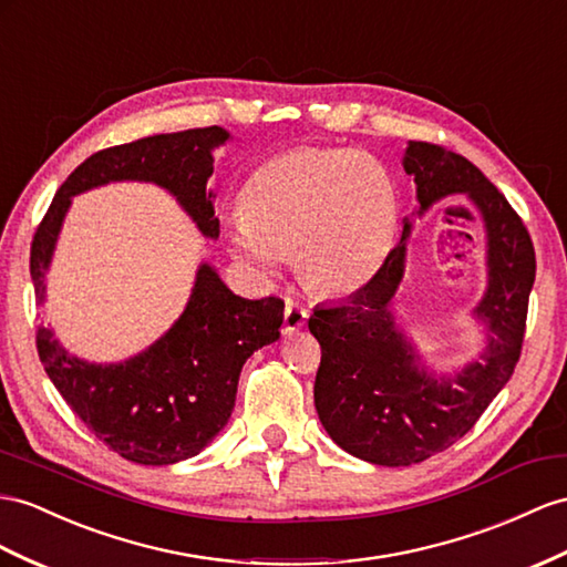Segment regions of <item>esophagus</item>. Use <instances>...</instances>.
<instances>
[{
    "instance_id": "obj_1",
    "label": "esophagus",
    "mask_w": 567,
    "mask_h": 567,
    "mask_svg": "<svg viewBox=\"0 0 567 567\" xmlns=\"http://www.w3.org/2000/svg\"><path fill=\"white\" fill-rule=\"evenodd\" d=\"M307 321H309V311L307 309L299 307V303H295V301H287L285 303V318H282L285 336H287V332H295V330L303 328V326H307Z\"/></svg>"
}]
</instances>
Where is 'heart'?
<instances>
[{
	"mask_svg": "<svg viewBox=\"0 0 567 567\" xmlns=\"http://www.w3.org/2000/svg\"><path fill=\"white\" fill-rule=\"evenodd\" d=\"M398 220V186L379 159L342 148H297L251 174L241 215L229 220L227 246L264 280L292 254L311 292L344 297L381 270Z\"/></svg>",
	"mask_w": 567,
	"mask_h": 567,
	"instance_id": "heart-1",
	"label": "heart"
}]
</instances>
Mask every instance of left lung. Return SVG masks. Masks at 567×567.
<instances>
[{
    "mask_svg": "<svg viewBox=\"0 0 567 567\" xmlns=\"http://www.w3.org/2000/svg\"><path fill=\"white\" fill-rule=\"evenodd\" d=\"M404 172L414 177L419 215L453 194H467L482 215L488 289L474 313L486 323L488 342L455 375L435 379L416 361L388 309L404 272L410 220L402 244L364 287L338 307L313 311L309 330L321 344L313 385L318 419L347 453L383 467H408L443 453L478 422L517 367L536 275L525 223L467 157L410 141Z\"/></svg>",
    "mask_w": 567,
    "mask_h": 567,
    "instance_id": "1",
    "label": "left lung"
}]
</instances>
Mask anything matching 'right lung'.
Segmentation results:
<instances>
[{"label":"right lung","mask_w":567,"mask_h":567,"mask_svg":"<svg viewBox=\"0 0 567 567\" xmlns=\"http://www.w3.org/2000/svg\"><path fill=\"white\" fill-rule=\"evenodd\" d=\"M229 134L220 126L157 134L97 151L69 174L54 194L31 244V278L38 307L45 299L56 235L71 196L110 182H153L177 196L206 237L220 235V220L206 188L213 148ZM285 301L244 299L229 292L208 264L179 321L148 350L122 364H89L71 357L48 326H38L42 367L81 422L110 450L138 464H172L198 455L235 410L244 361L280 338Z\"/></svg>","instance_id":"obj_1"}]
</instances>
